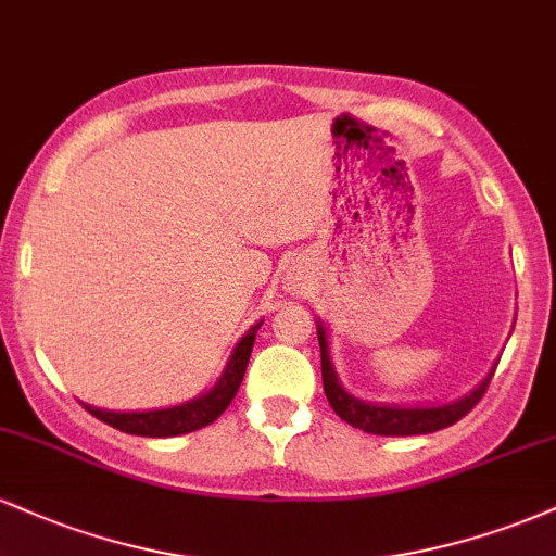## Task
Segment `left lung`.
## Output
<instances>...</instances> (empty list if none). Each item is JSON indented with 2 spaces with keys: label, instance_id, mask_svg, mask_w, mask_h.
Masks as SVG:
<instances>
[{
  "label": "left lung",
  "instance_id": "obj_1",
  "mask_svg": "<svg viewBox=\"0 0 556 556\" xmlns=\"http://www.w3.org/2000/svg\"><path fill=\"white\" fill-rule=\"evenodd\" d=\"M316 331H318V348H321V379H324V392L331 410L340 416L344 424H350L353 429H361L366 433H376V437H416V433H433L446 426L457 424L463 416H468L476 407V402L486 392L494 368L478 381V387L470 389L463 397L450 400V402H429V405H384V402H368L350 394L342 387L340 376L334 371V363H331L329 353V329L324 327L321 318H316Z\"/></svg>",
  "mask_w": 556,
  "mask_h": 556
}]
</instances>
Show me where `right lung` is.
Here are the masks:
<instances>
[{
  "instance_id": "add662e5",
  "label": "right lung",
  "mask_w": 556,
  "mask_h": 556,
  "mask_svg": "<svg viewBox=\"0 0 556 556\" xmlns=\"http://www.w3.org/2000/svg\"><path fill=\"white\" fill-rule=\"evenodd\" d=\"M261 324L264 321H256L240 337L232 355H229L225 371L214 381V387L193 400L172 407H156V410H104V407L86 405V402H83V407L91 416L110 424L112 429L132 433V437H180V433L203 429V426L214 424L227 410L235 394H238Z\"/></svg>"
}]
</instances>
